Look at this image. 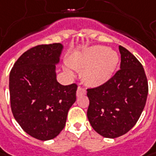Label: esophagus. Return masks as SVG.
<instances>
[{
    "label": "esophagus",
    "instance_id": "obj_1",
    "mask_svg": "<svg viewBox=\"0 0 156 156\" xmlns=\"http://www.w3.org/2000/svg\"><path fill=\"white\" fill-rule=\"evenodd\" d=\"M85 90L83 88V87H81V86H78V90H77V96L79 97V96H81V95L85 94Z\"/></svg>",
    "mask_w": 156,
    "mask_h": 156
}]
</instances>
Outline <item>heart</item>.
<instances>
[{
  "mask_svg": "<svg viewBox=\"0 0 156 156\" xmlns=\"http://www.w3.org/2000/svg\"><path fill=\"white\" fill-rule=\"evenodd\" d=\"M118 60V55L115 51L106 49L105 46H96L72 57L69 66L74 69H83V82L90 86L97 87L111 78ZM66 72L72 74L69 70Z\"/></svg>",
  "mask_w": 156,
  "mask_h": 156,
  "instance_id": "1",
  "label": "heart"
}]
</instances>
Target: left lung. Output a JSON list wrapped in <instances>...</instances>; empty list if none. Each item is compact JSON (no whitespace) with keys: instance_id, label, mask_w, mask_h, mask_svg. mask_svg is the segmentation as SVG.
<instances>
[{"instance_id":"8db88e82","label":"left lung","mask_w":156,"mask_h":156,"mask_svg":"<svg viewBox=\"0 0 156 156\" xmlns=\"http://www.w3.org/2000/svg\"><path fill=\"white\" fill-rule=\"evenodd\" d=\"M120 70L106 83L87 89V117L99 135L107 138L121 136L138 121L148 92L147 77L142 64L123 46Z\"/></svg>"}]
</instances>
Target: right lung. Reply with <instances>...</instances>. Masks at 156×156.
Segmentation results:
<instances>
[{
    "mask_svg": "<svg viewBox=\"0 0 156 156\" xmlns=\"http://www.w3.org/2000/svg\"><path fill=\"white\" fill-rule=\"evenodd\" d=\"M62 49L60 43L32 47L14 63L9 75L14 117L25 132L41 141L62 131L76 101L78 85H62L56 79Z\"/></svg>",
    "mask_w": 156,
    "mask_h": 156,
    "instance_id": "obj_1",
    "label": "right lung"
}]
</instances>
